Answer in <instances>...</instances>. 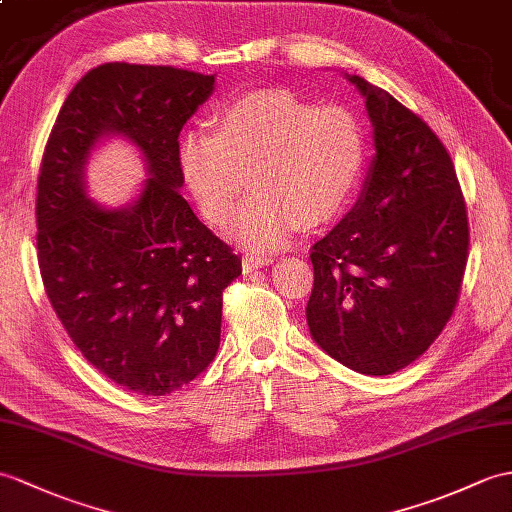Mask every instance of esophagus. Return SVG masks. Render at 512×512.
<instances>
[{"instance_id":"esophagus-1","label":"esophagus","mask_w":512,"mask_h":512,"mask_svg":"<svg viewBox=\"0 0 512 512\" xmlns=\"http://www.w3.org/2000/svg\"><path fill=\"white\" fill-rule=\"evenodd\" d=\"M270 264H272V259L270 257H261V255H244V259H242L244 272H251V270L264 268V266H270Z\"/></svg>"}]
</instances>
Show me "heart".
Instances as JSON below:
<instances>
[{
	"label": "heart",
	"mask_w": 512,
	"mask_h": 512,
	"mask_svg": "<svg viewBox=\"0 0 512 512\" xmlns=\"http://www.w3.org/2000/svg\"><path fill=\"white\" fill-rule=\"evenodd\" d=\"M216 135L187 130L178 168L202 213L224 224L251 176L231 227L253 251H275L307 224L334 220L360 183L364 128L344 106H316L285 89L237 95L213 115Z\"/></svg>",
	"instance_id": "heart-1"
}]
</instances>
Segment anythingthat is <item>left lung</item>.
<instances>
[{
	"instance_id": "1",
	"label": "left lung",
	"mask_w": 512,
	"mask_h": 512,
	"mask_svg": "<svg viewBox=\"0 0 512 512\" xmlns=\"http://www.w3.org/2000/svg\"><path fill=\"white\" fill-rule=\"evenodd\" d=\"M375 157L353 209L312 246L307 325L331 358L390 375L423 355L456 310L469 220L449 152L419 115L360 76Z\"/></svg>"
}]
</instances>
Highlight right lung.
I'll list each match as a JSON object with an SVG mask.
<instances>
[{"label":"right lung","instance_id":"1","mask_svg":"<svg viewBox=\"0 0 512 512\" xmlns=\"http://www.w3.org/2000/svg\"><path fill=\"white\" fill-rule=\"evenodd\" d=\"M213 87L216 74L104 63L71 89L43 152L45 294L76 349L139 395H170L205 371L220 347L222 292L242 275V259L178 192V135ZM113 134L142 150L151 178L133 203L106 210L88 200L84 168Z\"/></svg>","mask_w":512,"mask_h":512}]
</instances>
